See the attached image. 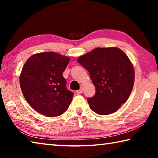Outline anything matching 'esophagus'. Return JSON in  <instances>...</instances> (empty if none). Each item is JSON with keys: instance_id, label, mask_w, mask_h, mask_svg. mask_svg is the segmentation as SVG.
<instances>
[{"instance_id": "1", "label": "esophagus", "mask_w": 158, "mask_h": 158, "mask_svg": "<svg viewBox=\"0 0 158 158\" xmlns=\"http://www.w3.org/2000/svg\"><path fill=\"white\" fill-rule=\"evenodd\" d=\"M83 92H84V88L81 87V88H80L79 90H77V93H78V94H81V93H82Z\"/></svg>"}]
</instances>
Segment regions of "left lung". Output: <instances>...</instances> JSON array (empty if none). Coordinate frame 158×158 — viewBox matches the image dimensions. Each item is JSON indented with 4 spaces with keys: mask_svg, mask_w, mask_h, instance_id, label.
I'll return each mask as SVG.
<instances>
[{
    "mask_svg": "<svg viewBox=\"0 0 158 158\" xmlns=\"http://www.w3.org/2000/svg\"><path fill=\"white\" fill-rule=\"evenodd\" d=\"M77 61L89 73L95 87L88 98L91 110L100 115L116 111L129 98L135 82V69L125 53L118 47H98Z\"/></svg>",
    "mask_w": 158,
    "mask_h": 158,
    "instance_id": "8db88e82",
    "label": "left lung"
}]
</instances>
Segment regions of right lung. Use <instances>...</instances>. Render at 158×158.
I'll return each mask as SVG.
<instances>
[{
	"instance_id": "right-lung-1",
	"label": "right lung",
	"mask_w": 158,
	"mask_h": 158,
	"mask_svg": "<svg viewBox=\"0 0 158 158\" xmlns=\"http://www.w3.org/2000/svg\"><path fill=\"white\" fill-rule=\"evenodd\" d=\"M70 58L53 52L35 53L21 69L19 83L26 100L36 111L48 117L68 110L73 93L66 89L63 76Z\"/></svg>"
}]
</instances>
